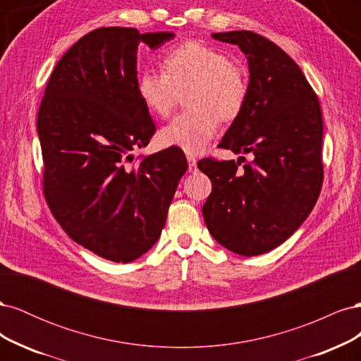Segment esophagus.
Returning <instances> with one entry per match:
<instances>
[{
  "label": "esophagus",
  "mask_w": 361,
  "mask_h": 361,
  "mask_svg": "<svg viewBox=\"0 0 361 361\" xmlns=\"http://www.w3.org/2000/svg\"><path fill=\"white\" fill-rule=\"evenodd\" d=\"M187 159H188V170L190 171L197 170V161H195V158L192 155H188Z\"/></svg>",
  "instance_id": "esophagus-1"
}]
</instances>
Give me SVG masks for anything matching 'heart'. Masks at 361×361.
Here are the masks:
<instances>
[{
	"label": "heart",
	"mask_w": 361,
	"mask_h": 361,
	"mask_svg": "<svg viewBox=\"0 0 361 361\" xmlns=\"http://www.w3.org/2000/svg\"><path fill=\"white\" fill-rule=\"evenodd\" d=\"M137 93L147 110L167 117L179 93L187 90L190 108L159 133L162 145L195 155L216 134L218 122H232L243 113L248 81L241 64L200 42L171 47L161 57V72L143 71L137 76Z\"/></svg>",
	"instance_id": "b5f03b06"
}]
</instances>
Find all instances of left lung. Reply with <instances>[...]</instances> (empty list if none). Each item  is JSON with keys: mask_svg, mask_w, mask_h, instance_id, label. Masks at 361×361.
Here are the masks:
<instances>
[{"mask_svg": "<svg viewBox=\"0 0 361 361\" xmlns=\"http://www.w3.org/2000/svg\"><path fill=\"white\" fill-rule=\"evenodd\" d=\"M248 60V97L227 129L223 149L251 154L238 162L204 158L197 167L212 192L203 204L207 231L241 256L279 247L304 223L319 197L324 167L322 113L300 66L276 43L253 31L214 32Z\"/></svg>", "mask_w": 361, "mask_h": 361, "instance_id": "1", "label": "left lung"}]
</instances>
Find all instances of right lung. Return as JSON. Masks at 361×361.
Listing matches in <instances>:
<instances>
[{
	"label": "right lung",
	"instance_id": "right-lung-1",
	"mask_svg": "<svg viewBox=\"0 0 361 361\" xmlns=\"http://www.w3.org/2000/svg\"><path fill=\"white\" fill-rule=\"evenodd\" d=\"M174 32L129 27L90 31L51 73L37 114L43 192L76 244L128 264L155 245L188 169L179 147L134 159L155 123L137 93V51Z\"/></svg>",
	"mask_w": 361,
	"mask_h": 361
}]
</instances>
